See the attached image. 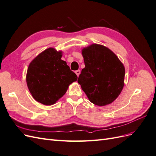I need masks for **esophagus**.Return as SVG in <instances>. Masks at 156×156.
<instances>
[{"instance_id":"1","label":"esophagus","mask_w":156,"mask_h":156,"mask_svg":"<svg viewBox=\"0 0 156 156\" xmlns=\"http://www.w3.org/2000/svg\"><path fill=\"white\" fill-rule=\"evenodd\" d=\"M75 73H76V75H77V76H79V74H80V70H77V71H75Z\"/></svg>"}]
</instances>
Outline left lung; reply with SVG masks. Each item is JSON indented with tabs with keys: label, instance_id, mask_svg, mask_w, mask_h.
Wrapping results in <instances>:
<instances>
[{
	"label": "left lung",
	"instance_id": "1",
	"mask_svg": "<svg viewBox=\"0 0 156 156\" xmlns=\"http://www.w3.org/2000/svg\"><path fill=\"white\" fill-rule=\"evenodd\" d=\"M85 67L78 83L89 101L98 106L112 103L124 86L125 68L107 47L93 44L82 49Z\"/></svg>",
	"mask_w": 156,
	"mask_h": 156
}]
</instances>
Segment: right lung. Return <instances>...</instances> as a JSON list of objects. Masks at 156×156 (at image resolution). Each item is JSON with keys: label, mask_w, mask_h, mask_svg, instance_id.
Instances as JSON below:
<instances>
[{"label": "right lung", "mask_w": 156, "mask_h": 156, "mask_svg": "<svg viewBox=\"0 0 156 156\" xmlns=\"http://www.w3.org/2000/svg\"><path fill=\"white\" fill-rule=\"evenodd\" d=\"M62 51L49 48L33 59L28 67L26 81L34 100L45 105H52L66 92L77 76L61 59Z\"/></svg>", "instance_id": "right-lung-1"}]
</instances>
